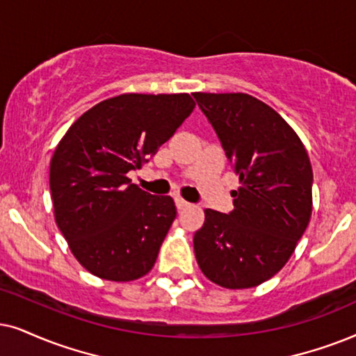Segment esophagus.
I'll return each instance as SVG.
<instances>
[{
  "instance_id": "34e87169",
  "label": "esophagus",
  "mask_w": 356,
  "mask_h": 356,
  "mask_svg": "<svg viewBox=\"0 0 356 356\" xmlns=\"http://www.w3.org/2000/svg\"><path fill=\"white\" fill-rule=\"evenodd\" d=\"M175 207H177V210H186L191 207V204L188 202H186L184 199H181V197H175Z\"/></svg>"
}]
</instances>
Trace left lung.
I'll return each mask as SVG.
<instances>
[{
	"instance_id": "1",
	"label": "left lung",
	"mask_w": 356,
	"mask_h": 356,
	"mask_svg": "<svg viewBox=\"0 0 356 356\" xmlns=\"http://www.w3.org/2000/svg\"><path fill=\"white\" fill-rule=\"evenodd\" d=\"M241 186L235 209L205 210L193 235L202 273L227 289L271 279L294 253L312 213V165L294 129L246 93H193Z\"/></svg>"
}]
</instances>
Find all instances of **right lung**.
<instances>
[{"instance_id": "1", "label": "right lung", "mask_w": 356, "mask_h": 356, "mask_svg": "<svg viewBox=\"0 0 356 356\" xmlns=\"http://www.w3.org/2000/svg\"><path fill=\"white\" fill-rule=\"evenodd\" d=\"M193 108L187 93H124L85 111L58 143L49 179L54 213L87 271L126 282L154 266L177 210L128 174L149 163Z\"/></svg>"}]
</instances>
